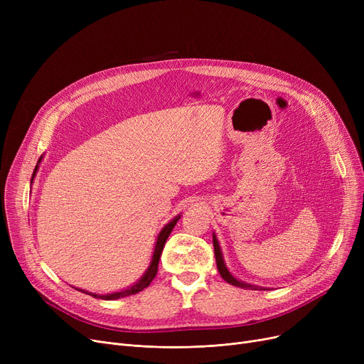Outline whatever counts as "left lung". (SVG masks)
Segmentation results:
<instances>
[{"mask_svg":"<svg viewBox=\"0 0 364 364\" xmlns=\"http://www.w3.org/2000/svg\"><path fill=\"white\" fill-rule=\"evenodd\" d=\"M213 239H214V252H215V261H217V267H218V272H220L221 277H223V279H224L227 283H230V284H233V286H237V288H243V289H258V288H255V286H252V284H246V283H243V282H240V280L235 279V277H233L230 273H228L227 267H225V264H224V259H223V254H221L220 245H218V240H217L215 235L213 236Z\"/></svg>","mask_w":364,"mask_h":364,"instance_id":"obj_1","label":"left lung"}]
</instances>
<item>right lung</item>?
Instances as JSON below:
<instances>
[{
    "instance_id": "add662e5",
    "label": "right lung",
    "mask_w": 364,
    "mask_h": 364,
    "mask_svg": "<svg viewBox=\"0 0 364 364\" xmlns=\"http://www.w3.org/2000/svg\"><path fill=\"white\" fill-rule=\"evenodd\" d=\"M41 161V159H40ZM38 161V162H40ZM36 169H38V165L35 166V171H33V174L36 172ZM33 177V176H32ZM180 220V217H176L174 220H172L171 223H168L164 228H162V232L159 233V236H158V240H156V246H155V252H153V258H151V262H150V267L147 269V272H146V274L136 283L134 286H131V288H128V289H125V291H122V292H114V294H107V295H97V294H90V292H85V294H88V295H91V296H94V298H102V299H118V298H124V296H128V295H134V294H137V292H140V291H143L144 288H147V286L150 284V282L155 279V276H156V273H158V265H159V258H161V255H162V251H164V246H165V242H166V239H168V236L171 235V232H172V228L176 227V224H177V221ZM84 292V291H82Z\"/></svg>"
}]
</instances>
